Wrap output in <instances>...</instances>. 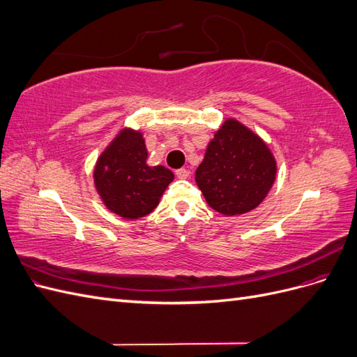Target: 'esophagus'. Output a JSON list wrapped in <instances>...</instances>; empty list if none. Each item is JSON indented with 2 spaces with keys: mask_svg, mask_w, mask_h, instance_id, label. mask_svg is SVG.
<instances>
[{
  "mask_svg": "<svg viewBox=\"0 0 357 357\" xmlns=\"http://www.w3.org/2000/svg\"><path fill=\"white\" fill-rule=\"evenodd\" d=\"M176 176L178 177V178H188V176H189V171L186 169V168H180V169H177L176 171Z\"/></svg>",
  "mask_w": 357,
  "mask_h": 357,
  "instance_id": "1",
  "label": "esophagus"
}]
</instances>
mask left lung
Returning <instances> with one entry per match:
<instances>
[{"instance_id": "1", "label": "left lung", "mask_w": 357, "mask_h": 357, "mask_svg": "<svg viewBox=\"0 0 357 357\" xmlns=\"http://www.w3.org/2000/svg\"><path fill=\"white\" fill-rule=\"evenodd\" d=\"M275 176L271 149L250 128L228 117L205 149L195 181L213 210L240 215L266 198Z\"/></svg>"}]
</instances>
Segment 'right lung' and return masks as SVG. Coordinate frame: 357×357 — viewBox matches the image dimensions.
<instances>
[{
	"mask_svg": "<svg viewBox=\"0 0 357 357\" xmlns=\"http://www.w3.org/2000/svg\"><path fill=\"white\" fill-rule=\"evenodd\" d=\"M142 131L122 128L104 149L93 168V185L102 204L123 219H139L152 213L174 180L164 165L147 164Z\"/></svg>",
	"mask_w": 357,
	"mask_h": 357,
	"instance_id": "1",
	"label": "right lung"
}]
</instances>
